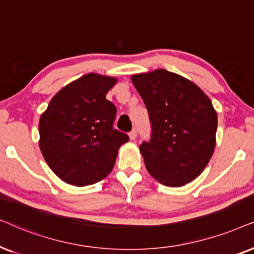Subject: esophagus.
I'll list each match as a JSON object with an SVG mask.
<instances>
[{"instance_id": "esophagus-1", "label": "esophagus", "mask_w": 254, "mask_h": 254, "mask_svg": "<svg viewBox=\"0 0 254 254\" xmlns=\"http://www.w3.org/2000/svg\"><path fill=\"white\" fill-rule=\"evenodd\" d=\"M129 137H130V139H131V140H134V139H136V137H137V130H136V129L131 130L130 132H129Z\"/></svg>"}]
</instances>
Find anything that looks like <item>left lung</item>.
<instances>
[{"label": "left lung", "mask_w": 254, "mask_h": 254, "mask_svg": "<svg viewBox=\"0 0 254 254\" xmlns=\"http://www.w3.org/2000/svg\"><path fill=\"white\" fill-rule=\"evenodd\" d=\"M132 83L151 122V139L140 144L148 173L180 187L202 173L214 153L217 114L194 82L166 69L134 74Z\"/></svg>", "instance_id": "1"}]
</instances>
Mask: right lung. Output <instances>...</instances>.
I'll return each instance as SVG.
<instances>
[{"label":"right lung","mask_w":254,"mask_h":254,"mask_svg":"<svg viewBox=\"0 0 254 254\" xmlns=\"http://www.w3.org/2000/svg\"><path fill=\"white\" fill-rule=\"evenodd\" d=\"M116 82L86 74L59 90L40 116V151L67 184L83 187L102 180L113 170L118 148L129 140L114 129L117 109L106 99Z\"/></svg>","instance_id":"obj_1"}]
</instances>
